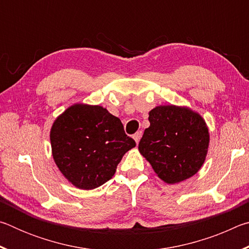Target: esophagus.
Listing matches in <instances>:
<instances>
[{
	"label": "esophagus",
	"instance_id": "esophagus-1",
	"mask_svg": "<svg viewBox=\"0 0 249 249\" xmlns=\"http://www.w3.org/2000/svg\"><path fill=\"white\" fill-rule=\"evenodd\" d=\"M142 133L141 132H137V133H135L134 134V136H133V138L135 140V142H136V144H138V142H140V141H141V138H142Z\"/></svg>",
	"mask_w": 249,
	"mask_h": 249
}]
</instances>
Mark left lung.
Returning <instances> with one entry per match:
<instances>
[{
    "label": "left lung",
    "mask_w": 249,
    "mask_h": 249,
    "mask_svg": "<svg viewBox=\"0 0 249 249\" xmlns=\"http://www.w3.org/2000/svg\"><path fill=\"white\" fill-rule=\"evenodd\" d=\"M150 126L138 145L154 171L165 182L178 183L196 175L209 147V129L197 113L176 105L149 112Z\"/></svg>",
    "instance_id": "left-lung-1"
}]
</instances>
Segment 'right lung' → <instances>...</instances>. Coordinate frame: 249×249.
I'll list each match as a JSON object with an SVG mask.
<instances>
[{
    "mask_svg": "<svg viewBox=\"0 0 249 249\" xmlns=\"http://www.w3.org/2000/svg\"><path fill=\"white\" fill-rule=\"evenodd\" d=\"M59 170L79 189L91 190L114 176L126 151L136 146L119 117L99 105L74 104L50 130Z\"/></svg>",
    "mask_w": 249,
    "mask_h": 249,
    "instance_id": "right-lung-1",
    "label": "right lung"
}]
</instances>
